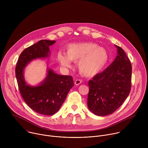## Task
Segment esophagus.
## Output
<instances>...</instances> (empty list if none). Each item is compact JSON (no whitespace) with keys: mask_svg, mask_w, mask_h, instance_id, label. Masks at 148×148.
Instances as JSON below:
<instances>
[{"mask_svg":"<svg viewBox=\"0 0 148 148\" xmlns=\"http://www.w3.org/2000/svg\"><path fill=\"white\" fill-rule=\"evenodd\" d=\"M82 81L81 79H77L75 81L74 83H75V84L76 86H78V85H79V84H81L82 83Z\"/></svg>","mask_w":148,"mask_h":148,"instance_id":"34e87169","label":"esophagus"}]
</instances>
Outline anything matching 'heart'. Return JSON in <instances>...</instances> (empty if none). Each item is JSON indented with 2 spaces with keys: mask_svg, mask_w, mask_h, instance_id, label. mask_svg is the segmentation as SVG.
Masks as SVG:
<instances>
[{
  "mask_svg": "<svg viewBox=\"0 0 148 148\" xmlns=\"http://www.w3.org/2000/svg\"><path fill=\"white\" fill-rule=\"evenodd\" d=\"M57 61L64 67H70V61L78 63L80 74L91 77L99 73L108 61L107 50L92 42L69 45L66 54L59 52Z\"/></svg>",
  "mask_w": 148,
  "mask_h": 148,
  "instance_id": "b5f03b06",
  "label": "heart"
}]
</instances>
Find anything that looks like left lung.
Wrapping results in <instances>:
<instances>
[{"label":"left lung","mask_w":148,"mask_h":148,"mask_svg":"<svg viewBox=\"0 0 148 148\" xmlns=\"http://www.w3.org/2000/svg\"><path fill=\"white\" fill-rule=\"evenodd\" d=\"M116 47L118 55L112 64L88 82V107L98 116L114 112L131 91V63L123 50Z\"/></svg>","instance_id":"left-lung-1"}]
</instances>
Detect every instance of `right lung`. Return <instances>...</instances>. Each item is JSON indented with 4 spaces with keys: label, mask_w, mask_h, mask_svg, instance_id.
Instances as JSON below:
<instances>
[{
    "label": "right lung",
    "mask_w": 148,
    "mask_h": 148,
    "mask_svg": "<svg viewBox=\"0 0 148 148\" xmlns=\"http://www.w3.org/2000/svg\"><path fill=\"white\" fill-rule=\"evenodd\" d=\"M55 40H41L25 49L20 54L16 66V77L20 92L28 106L35 112L45 115L56 113L74 86L73 77L61 75L48 70L47 75L40 86L31 87L24 79L23 70L32 60L49 56V46Z\"/></svg>",
    "instance_id": "1"
}]
</instances>
